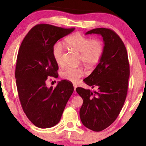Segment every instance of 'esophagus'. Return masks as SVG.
<instances>
[{"label": "esophagus", "mask_w": 146, "mask_h": 146, "mask_svg": "<svg viewBox=\"0 0 146 146\" xmlns=\"http://www.w3.org/2000/svg\"><path fill=\"white\" fill-rule=\"evenodd\" d=\"M73 87H74V91H76V84H73Z\"/></svg>", "instance_id": "esophagus-1"}]
</instances>
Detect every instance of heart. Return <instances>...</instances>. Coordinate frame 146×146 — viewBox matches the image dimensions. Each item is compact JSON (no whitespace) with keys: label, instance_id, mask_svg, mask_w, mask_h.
Returning a JSON list of instances; mask_svg holds the SVG:
<instances>
[{"label":"heart","instance_id":"obj_1","mask_svg":"<svg viewBox=\"0 0 146 146\" xmlns=\"http://www.w3.org/2000/svg\"><path fill=\"white\" fill-rule=\"evenodd\" d=\"M66 46L71 50L80 53V61L88 66L97 64L104 52V44L99 38L91 39L80 34H74L66 38ZM64 50L60 43H56L53 48V56L56 64L59 66L64 64ZM85 75L82 67H66L62 71L61 76L64 80L76 83Z\"/></svg>","mask_w":146,"mask_h":146}]
</instances>
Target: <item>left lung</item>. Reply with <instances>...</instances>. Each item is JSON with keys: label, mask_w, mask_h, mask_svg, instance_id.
Segmentation results:
<instances>
[{"label": "left lung", "mask_w": 146, "mask_h": 146, "mask_svg": "<svg viewBox=\"0 0 146 146\" xmlns=\"http://www.w3.org/2000/svg\"><path fill=\"white\" fill-rule=\"evenodd\" d=\"M103 37L104 52L100 62L84 82L97 90L77 88L82 98L80 117L84 125L94 131H101L117 119L127 93L129 64L125 46L114 31L96 28L86 32Z\"/></svg>", "instance_id": "1"}]
</instances>
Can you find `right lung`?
Here are the masks:
<instances>
[{"label":"right lung","mask_w":146,"mask_h":146,"mask_svg":"<svg viewBox=\"0 0 146 146\" xmlns=\"http://www.w3.org/2000/svg\"><path fill=\"white\" fill-rule=\"evenodd\" d=\"M74 30V28L37 24L20 46L15 68L19 100L27 117L38 127L57 124L74 91L72 84L65 80L58 82L55 88L46 85L49 76L58 75V66L53 56L54 45Z\"/></svg>","instance_id":"add662e5"}]
</instances>
